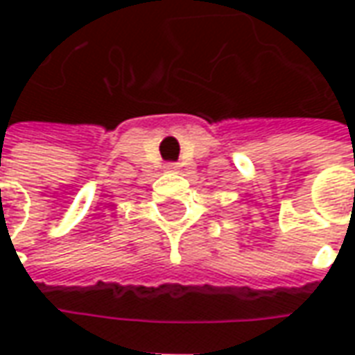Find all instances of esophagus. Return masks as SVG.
<instances>
[{
    "label": "esophagus",
    "mask_w": 355,
    "mask_h": 355,
    "mask_svg": "<svg viewBox=\"0 0 355 355\" xmlns=\"http://www.w3.org/2000/svg\"><path fill=\"white\" fill-rule=\"evenodd\" d=\"M165 171H167V173H177L178 165L177 163H167V165H165Z\"/></svg>",
    "instance_id": "obj_1"
}]
</instances>
